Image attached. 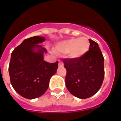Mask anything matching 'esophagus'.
<instances>
[{
  "mask_svg": "<svg viewBox=\"0 0 121 121\" xmlns=\"http://www.w3.org/2000/svg\"><path fill=\"white\" fill-rule=\"evenodd\" d=\"M58 61H59V66H60H60H63V62L62 61L58 60Z\"/></svg>",
  "mask_w": 121,
  "mask_h": 121,
  "instance_id": "obj_1",
  "label": "esophagus"
}]
</instances>
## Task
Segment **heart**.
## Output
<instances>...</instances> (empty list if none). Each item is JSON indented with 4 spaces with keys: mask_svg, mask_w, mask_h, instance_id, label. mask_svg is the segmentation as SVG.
Returning a JSON list of instances; mask_svg holds the SVG:
<instances>
[{
    "mask_svg": "<svg viewBox=\"0 0 121 121\" xmlns=\"http://www.w3.org/2000/svg\"><path fill=\"white\" fill-rule=\"evenodd\" d=\"M90 48V43L86 37H73L58 43L56 45L58 52L67 54L69 58H79L86 54Z\"/></svg>",
    "mask_w": 121,
    "mask_h": 121,
    "instance_id": "heart-1",
    "label": "heart"
}]
</instances>
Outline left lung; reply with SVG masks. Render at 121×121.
<instances>
[{"mask_svg":"<svg viewBox=\"0 0 121 121\" xmlns=\"http://www.w3.org/2000/svg\"><path fill=\"white\" fill-rule=\"evenodd\" d=\"M89 51L79 58L63 59L67 70L65 85L69 91L79 99L91 97L99 91L104 77V57L99 45L89 39Z\"/></svg>","mask_w":121,"mask_h":121,"instance_id":"8db88e82","label":"left lung"}]
</instances>
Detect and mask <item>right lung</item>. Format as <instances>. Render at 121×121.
<instances>
[{"instance_id": "1", "label": "right lung", "mask_w": 121, "mask_h": 121, "mask_svg": "<svg viewBox=\"0 0 121 121\" xmlns=\"http://www.w3.org/2000/svg\"><path fill=\"white\" fill-rule=\"evenodd\" d=\"M45 40L40 36L26 39L12 52L10 82L16 92L26 99H35L45 93L58 67V61L48 63L43 60L47 50L39 44Z\"/></svg>"}]
</instances>
